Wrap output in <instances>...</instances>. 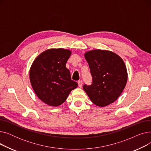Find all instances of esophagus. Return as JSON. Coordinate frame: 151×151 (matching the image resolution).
Returning <instances> with one entry per match:
<instances>
[{
  "label": "esophagus",
  "instance_id": "1",
  "mask_svg": "<svg viewBox=\"0 0 151 151\" xmlns=\"http://www.w3.org/2000/svg\"><path fill=\"white\" fill-rule=\"evenodd\" d=\"M78 86L80 88H82V86H83V81L82 80H79L78 81Z\"/></svg>",
  "mask_w": 151,
  "mask_h": 151
}]
</instances>
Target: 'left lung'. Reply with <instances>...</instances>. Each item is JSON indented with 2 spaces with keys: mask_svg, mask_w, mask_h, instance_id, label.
<instances>
[{
  "mask_svg": "<svg viewBox=\"0 0 151 151\" xmlns=\"http://www.w3.org/2000/svg\"><path fill=\"white\" fill-rule=\"evenodd\" d=\"M92 82L83 85V89L91 100L102 107L112 104L124 89L127 71L123 60L109 51L95 50L86 52Z\"/></svg>",
  "mask_w": 151,
  "mask_h": 151,
  "instance_id": "1",
  "label": "left lung"
}]
</instances>
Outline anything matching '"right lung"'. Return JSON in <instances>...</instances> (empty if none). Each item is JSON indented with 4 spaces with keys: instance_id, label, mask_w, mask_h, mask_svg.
I'll return each mask as SVG.
<instances>
[{
    "instance_id": "add662e5",
    "label": "right lung",
    "mask_w": 151,
    "mask_h": 151,
    "mask_svg": "<svg viewBox=\"0 0 151 151\" xmlns=\"http://www.w3.org/2000/svg\"><path fill=\"white\" fill-rule=\"evenodd\" d=\"M68 50L50 49L40 54L32 65L30 81L37 97L46 104L58 106L64 102L78 83L71 80L66 63Z\"/></svg>"
}]
</instances>
